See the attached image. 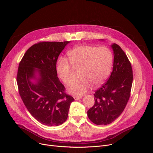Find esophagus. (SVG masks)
Returning <instances> with one entry per match:
<instances>
[{"label": "esophagus", "instance_id": "esophagus-1", "mask_svg": "<svg viewBox=\"0 0 153 153\" xmlns=\"http://www.w3.org/2000/svg\"><path fill=\"white\" fill-rule=\"evenodd\" d=\"M74 99L75 100H78L81 99L82 97H77V96H74Z\"/></svg>", "mask_w": 153, "mask_h": 153}]
</instances>
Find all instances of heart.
<instances>
[{"label": "heart", "mask_w": 153, "mask_h": 153, "mask_svg": "<svg viewBox=\"0 0 153 153\" xmlns=\"http://www.w3.org/2000/svg\"><path fill=\"white\" fill-rule=\"evenodd\" d=\"M68 58L72 66L80 68L79 78L71 82L68 91L81 96L91 88L102 85L108 78L113 64L111 51L105 46L95 47L80 45L71 50ZM71 66L66 58H60L56 64V71L59 78L65 84L71 79Z\"/></svg>", "instance_id": "1"}]
</instances>
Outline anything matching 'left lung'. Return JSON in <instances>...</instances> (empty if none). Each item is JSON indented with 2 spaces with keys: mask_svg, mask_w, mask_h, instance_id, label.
Instances as JSON below:
<instances>
[{
  "mask_svg": "<svg viewBox=\"0 0 153 153\" xmlns=\"http://www.w3.org/2000/svg\"><path fill=\"white\" fill-rule=\"evenodd\" d=\"M111 47L114 51L113 71L108 81L95 91L94 105L87 111L91 121L99 125L110 124L122 114L133 83V71L127 56L118 45L114 43Z\"/></svg>",
  "mask_w": 153,
  "mask_h": 153,
  "instance_id": "1",
  "label": "left lung"
}]
</instances>
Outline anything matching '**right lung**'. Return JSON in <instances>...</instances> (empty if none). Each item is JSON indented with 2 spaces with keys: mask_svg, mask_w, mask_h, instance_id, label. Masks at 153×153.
Wrapping results in <instances>:
<instances>
[{
  "mask_svg": "<svg viewBox=\"0 0 153 153\" xmlns=\"http://www.w3.org/2000/svg\"><path fill=\"white\" fill-rule=\"evenodd\" d=\"M70 42H43L31 46L18 69L19 94L27 110L37 121L59 126L68 118L74 98L67 95L57 77L56 62Z\"/></svg>",
  "mask_w": 153,
  "mask_h": 153,
  "instance_id": "right-lung-1",
  "label": "right lung"
}]
</instances>
